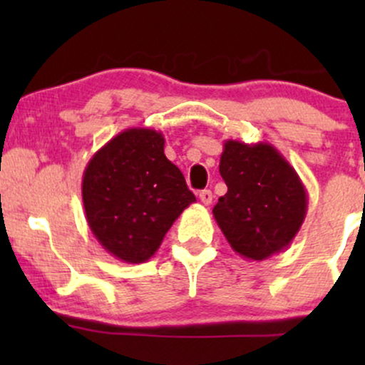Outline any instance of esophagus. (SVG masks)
Listing matches in <instances>:
<instances>
[{"label":"esophagus","mask_w":365,"mask_h":365,"mask_svg":"<svg viewBox=\"0 0 365 365\" xmlns=\"http://www.w3.org/2000/svg\"><path fill=\"white\" fill-rule=\"evenodd\" d=\"M199 199H200V202L204 204V206H209V204L212 202V192L211 190H200L199 192Z\"/></svg>","instance_id":"34e87169"}]
</instances>
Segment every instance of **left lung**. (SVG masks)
<instances>
[{"instance_id": "8db88e82", "label": "left lung", "mask_w": 365, "mask_h": 365, "mask_svg": "<svg viewBox=\"0 0 365 365\" xmlns=\"http://www.w3.org/2000/svg\"><path fill=\"white\" fill-rule=\"evenodd\" d=\"M220 173L228 192L212 215L232 249L249 261L287 249L305 220L307 192L279 150L267 142L226 140Z\"/></svg>"}]
</instances>
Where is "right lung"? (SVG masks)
I'll use <instances>...</instances> for the list:
<instances>
[{"instance_id": "right-lung-1", "label": "right lung", "mask_w": 365, "mask_h": 365, "mask_svg": "<svg viewBox=\"0 0 365 365\" xmlns=\"http://www.w3.org/2000/svg\"><path fill=\"white\" fill-rule=\"evenodd\" d=\"M82 200L99 244L120 261L140 264L156 254L195 195L165 156L161 132L127 128L87 163Z\"/></svg>"}]
</instances>
